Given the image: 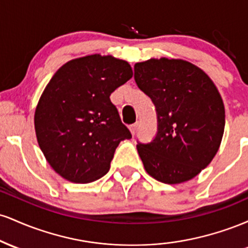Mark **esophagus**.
I'll use <instances>...</instances> for the list:
<instances>
[{
    "instance_id": "obj_1",
    "label": "esophagus",
    "mask_w": 248,
    "mask_h": 248,
    "mask_svg": "<svg viewBox=\"0 0 248 248\" xmlns=\"http://www.w3.org/2000/svg\"><path fill=\"white\" fill-rule=\"evenodd\" d=\"M138 127H139V124H138V122H136V124H130V126H129L130 133H132L133 135H135L136 132H138Z\"/></svg>"
}]
</instances>
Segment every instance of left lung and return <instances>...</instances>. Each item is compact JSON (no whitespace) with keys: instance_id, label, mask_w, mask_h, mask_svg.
<instances>
[{"instance_id":"8db88e82","label":"left lung","mask_w":248,"mask_h":248,"mask_svg":"<svg viewBox=\"0 0 248 248\" xmlns=\"http://www.w3.org/2000/svg\"><path fill=\"white\" fill-rule=\"evenodd\" d=\"M134 79L157 114L154 140L136 146L146 171L166 184L197 176L223 139L225 109L217 87L203 70L182 59L136 62Z\"/></svg>"}]
</instances>
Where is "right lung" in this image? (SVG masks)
<instances>
[{
    "label": "right lung",
    "instance_id": "right-lung-1",
    "mask_svg": "<svg viewBox=\"0 0 248 248\" xmlns=\"http://www.w3.org/2000/svg\"><path fill=\"white\" fill-rule=\"evenodd\" d=\"M133 77L127 62L92 55L55 73L35 112L37 141L57 173L73 183L106 175L116 147L132 138L109 95Z\"/></svg>",
    "mask_w": 248,
    "mask_h": 248
}]
</instances>
